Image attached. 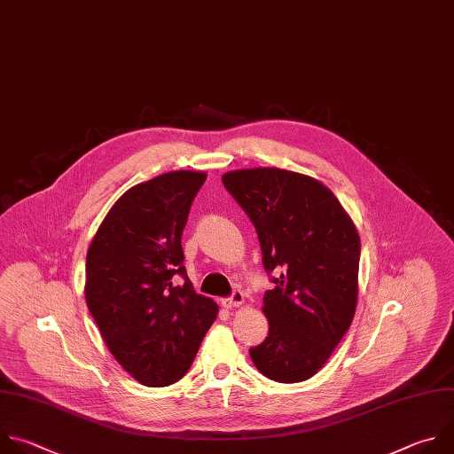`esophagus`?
Returning <instances> with one entry per match:
<instances>
[{
    "mask_svg": "<svg viewBox=\"0 0 454 454\" xmlns=\"http://www.w3.org/2000/svg\"><path fill=\"white\" fill-rule=\"evenodd\" d=\"M222 304H223V308H227V309L236 308V306H241V304H243V292L234 290L231 297H227V299L222 301Z\"/></svg>",
    "mask_w": 454,
    "mask_h": 454,
    "instance_id": "obj_1",
    "label": "esophagus"
}]
</instances>
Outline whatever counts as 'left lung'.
<instances>
[{
  "instance_id": "obj_1",
  "label": "left lung",
  "mask_w": 454,
  "mask_h": 454,
  "mask_svg": "<svg viewBox=\"0 0 454 454\" xmlns=\"http://www.w3.org/2000/svg\"><path fill=\"white\" fill-rule=\"evenodd\" d=\"M255 227L262 266L268 336L252 347L257 371L278 383L315 376L347 333L357 301L361 243L338 199L318 180L252 168L222 176Z\"/></svg>"
}]
</instances>
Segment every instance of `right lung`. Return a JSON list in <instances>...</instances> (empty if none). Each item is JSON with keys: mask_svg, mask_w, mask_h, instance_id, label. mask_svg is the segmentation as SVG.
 <instances>
[{"mask_svg": "<svg viewBox=\"0 0 454 454\" xmlns=\"http://www.w3.org/2000/svg\"><path fill=\"white\" fill-rule=\"evenodd\" d=\"M204 180L169 171L130 188L87 250V308L118 364L146 387L183 378L218 315L195 292L180 243Z\"/></svg>", "mask_w": 454, "mask_h": 454, "instance_id": "1", "label": "right lung"}]
</instances>
